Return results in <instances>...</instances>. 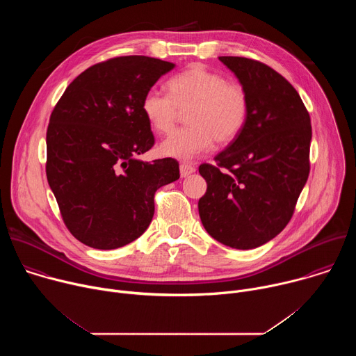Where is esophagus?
I'll return each mask as SVG.
<instances>
[{
  "label": "esophagus",
  "instance_id": "esophagus-1",
  "mask_svg": "<svg viewBox=\"0 0 356 356\" xmlns=\"http://www.w3.org/2000/svg\"><path fill=\"white\" fill-rule=\"evenodd\" d=\"M195 172V168L188 165V163H181L180 165V176L181 177H188L190 175H193Z\"/></svg>",
  "mask_w": 356,
  "mask_h": 356
}]
</instances>
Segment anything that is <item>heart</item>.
Segmentation results:
<instances>
[{
	"mask_svg": "<svg viewBox=\"0 0 356 356\" xmlns=\"http://www.w3.org/2000/svg\"><path fill=\"white\" fill-rule=\"evenodd\" d=\"M168 90L169 94L149 90L140 104L143 117L159 134L173 129L179 110L191 108L186 115L188 127L175 131L161 143L163 156L191 161L207 152L214 139L227 143L242 132L249 98L239 83H229L202 65H191L168 81Z\"/></svg>",
	"mask_w": 356,
	"mask_h": 356,
	"instance_id": "heart-1",
	"label": "heart"
}]
</instances>
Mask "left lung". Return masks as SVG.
I'll return each instance as SVG.
<instances>
[{
  "label": "left lung",
  "mask_w": 356,
  "mask_h": 356,
  "mask_svg": "<svg viewBox=\"0 0 356 356\" xmlns=\"http://www.w3.org/2000/svg\"><path fill=\"white\" fill-rule=\"evenodd\" d=\"M218 59L246 90L249 113L242 132L214 158L217 166L198 168L207 181L198 214L216 241L252 249L280 234L293 216L310 173V115L296 88L269 66Z\"/></svg>",
  "instance_id": "left-lung-1"
}]
</instances>
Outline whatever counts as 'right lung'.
I'll use <instances>...</instances> for the list:
<instances>
[{"instance_id": "1", "label": "right lung", "mask_w": 356, "mask_h": 356, "mask_svg": "<svg viewBox=\"0 0 356 356\" xmlns=\"http://www.w3.org/2000/svg\"><path fill=\"white\" fill-rule=\"evenodd\" d=\"M175 63L122 56L94 65L66 88L46 132V176L76 239L115 249L139 238L155 191L180 177L172 158L138 159L155 143L143 95Z\"/></svg>"}]
</instances>
